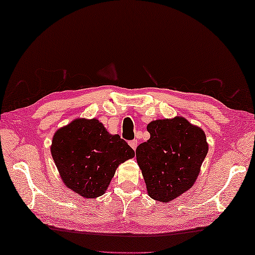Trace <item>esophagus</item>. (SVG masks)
Here are the masks:
<instances>
[{
	"mask_svg": "<svg viewBox=\"0 0 255 255\" xmlns=\"http://www.w3.org/2000/svg\"><path fill=\"white\" fill-rule=\"evenodd\" d=\"M128 144H130V147L132 148L133 150H135L136 149V146H138V141L132 140V141H130V142H128Z\"/></svg>",
	"mask_w": 255,
	"mask_h": 255,
	"instance_id": "34e87169",
	"label": "esophagus"
}]
</instances>
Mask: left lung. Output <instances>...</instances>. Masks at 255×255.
<instances>
[{
	"label": "left lung",
	"mask_w": 255,
	"mask_h": 255,
	"mask_svg": "<svg viewBox=\"0 0 255 255\" xmlns=\"http://www.w3.org/2000/svg\"><path fill=\"white\" fill-rule=\"evenodd\" d=\"M150 138L136 147L135 156L152 199L173 201L189 190L209 151L205 132L182 116L151 121Z\"/></svg>",
	"instance_id": "1"
}]
</instances>
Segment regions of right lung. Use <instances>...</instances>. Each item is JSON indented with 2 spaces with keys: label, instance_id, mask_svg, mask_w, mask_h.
Segmentation results:
<instances>
[{
  "label": "right lung",
  "instance_id": "add662e5",
  "mask_svg": "<svg viewBox=\"0 0 255 255\" xmlns=\"http://www.w3.org/2000/svg\"><path fill=\"white\" fill-rule=\"evenodd\" d=\"M51 155L65 186L90 199L106 193L116 168L134 150L99 120L75 119L54 132Z\"/></svg>",
  "mask_w": 255,
  "mask_h": 255
}]
</instances>
